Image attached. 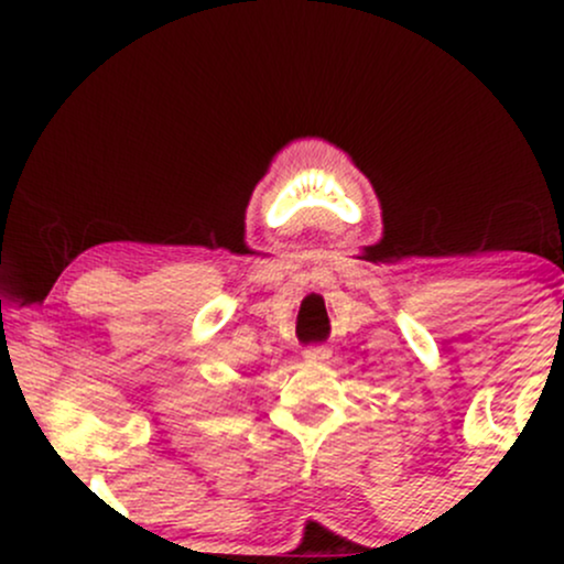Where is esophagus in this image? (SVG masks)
I'll return each instance as SVG.
<instances>
[{
    "mask_svg": "<svg viewBox=\"0 0 564 564\" xmlns=\"http://www.w3.org/2000/svg\"><path fill=\"white\" fill-rule=\"evenodd\" d=\"M332 358V349L328 347H307L304 349V364L310 366H321Z\"/></svg>",
    "mask_w": 564,
    "mask_h": 564,
    "instance_id": "1",
    "label": "esophagus"
}]
</instances>
